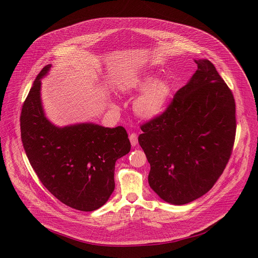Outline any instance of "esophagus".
<instances>
[{
	"label": "esophagus",
	"mask_w": 258,
	"mask_h": 258,
	"mask_svg": "<svg viewBox=\"0 0 258 258\" xmlns=\"http://www.w3.org/2000/svg\"><path fill=\"white\" fill-rule=\"evenodd\" d=\"M130 141H131V144L132 146H136L138 144V135L133 133L130 135Z\"/></svg>",
	"instance_id": "1"
}]
</instances>
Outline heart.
Instances as JSON below:
<instances>
[{"mask_svg":"<svg viewBox=\"0 0 258 258\" xmlns=\"http://www.w3.org/2000/svg\"><path fill=\"white\" fill-rule=\"evenodd\" d=\"M124 88L144 91L135 103V111L139 116L146 119L155 118L162 114L172 94L171 85L166 81H156L154 75L133 79L125 84Z\"/></svg>","mask_w":258,"mask_h":258,"instance_id":"heart-1","label":"heart"}]
</instances>
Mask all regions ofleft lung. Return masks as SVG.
<instances>
[{"label": "left lung", "mask_w": 258, "mask_h": 258, "mask_svg": "<svg viewBox=\"0 0 258 258\" xmlns=\"http://www.w3.org/2000/svg\"><path fill=\"white\" fill-rule=\"evenodd\" d=\"M159 116L141 126L139 143L151 189L165 202L182 205L206 194L232 154L236 136L234 96L207 59Z\"/></svg>", "instance_id": "obj_1"}]
</instances>
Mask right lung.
<instances>
[{
	"instance_id": "add662e5",
	"label": "right lung",
	"mask_w": 258,
	"mask_h": 258,
	"mask_svg": "<svg viewBox=\"0 0 258 258\" xmlns=\"http://www.w3.org/2000/svg\"><path fill=\"white\" fill-rule=\"evenodd\" d=\"M36 77L20 115L21 140L30 165L43 185L65 205L81 211L103 206L115 188L114 169L131 143L124 127L92 122L59 127L45 115L41 79Z\"/></svg>"
}]
</instances>
